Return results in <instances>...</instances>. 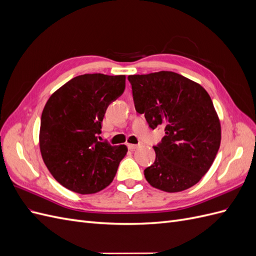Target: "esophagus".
I'll list each match as a JSON object with an SVG mask.
<instances>
[{"mask_svg":"<svg viewBox=\"0 0 256 256\" xmlns=\"http://www.w3.org/2000/svg\"><path fill=\"white\" fill-rule=\"evenodd\" d=\"M127 146L130 150H134L138 147V145H136V144H127Z\"/></svg>","mask_w":256,"mask_h":256,"instance_id":"esophagus-1","label":"esophagus"}]
</instances>
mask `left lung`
Instances as JSON below:
<instances>
[{"label": "left lung", "instance_id": "1", "mask_svg": "<svg viewBox=\"0 0 256 256\" xmlns=\"http://www.w3.org/2000/svg\"><path fill=\"white\" fill-rule=\"evenodd\" d=\"M136 112L166 136L154 146L156 160L144 170L154 188L180 192L198 184L210 168L221 143V125L203 86L173 72L129 76Z\"/></svg>", "mask_w": 256, "mask_h": 256}]
</instances>
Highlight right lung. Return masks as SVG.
Instances as JSON below:
<instances>
[{
	"label": "right lung",
	"mask_w": 256,
	"mask_h": 256,
	"mask_svg": "<svg viewBox=\"0 0 256 256\" xmlns=\"http://www.w3.org/2000/svg\"><path fill=\"white\" fill-rule=\"evenodd\" d=\"M126 76L85 74L69 80L46 104L40 148L49 172L62 186L92 194L109 186L126 156V145L99 142L108 106L125 90Z\"/></svg>",
	"instance_id": "right-lung-1"
}]
</instances>
